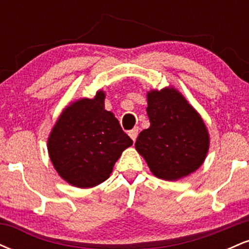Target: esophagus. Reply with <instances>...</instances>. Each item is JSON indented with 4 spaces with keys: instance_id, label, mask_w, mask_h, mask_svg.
Here are the masks:
<instances>
[{
    "instance_id": "obj_1",
    "label": "esophagus",
    "mask_w": 249,
    "mask_h": 249,
    "mask_svg": "<svg viewBox=\"0 0 249 249\" xmlns=\"http://www.w3.org/2000/svg\"><path fill=\"white\" fill-rule=\"evenodd\" d=\"M138 133H139V127H134L130 131V132H128V136L131 137V139H132L133 142H136L137 137H138Z\"/></svg>"
}]
</instances>
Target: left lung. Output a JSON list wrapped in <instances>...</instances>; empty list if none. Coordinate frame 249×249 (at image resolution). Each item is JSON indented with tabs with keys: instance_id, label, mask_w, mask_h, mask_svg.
I'll list each match as a JSON object with an SVG mask.
<instances>
[{
	"instance_id": "1",
	"label": "left lung",
	"mask_w": 249,
	"mask_h": 249,
	"mask_svg": "<svg viewBox=\"0 0 249 249\" xmlns=\"http://www.w3.org/2000/svg\"><path fill=\"white\" fill-rule=\"evenodd\" d=\"M151 126L137 138V151L156 177L177 180L200 167L208 151V133L196 111L177 90L147 95Z\"/></svg>"
}]
</instances>
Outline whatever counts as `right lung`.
<instances>
[{"label":"right lung","instance_id":"1","mask_svg":"<svg viewBox=\"0 0 249 249\" xmlns=\"http://www.w3.org/2000/svg\"><path fill=\"white\" fill-rule=\"evenodd\" d=\"M104 92L68 107L51 131L50 159L59 176L73 186L87 188L105 181L132 139L118 119L104 108Z\"/></svg>","mask_w":249,"mask_h":249}]
</instances>
